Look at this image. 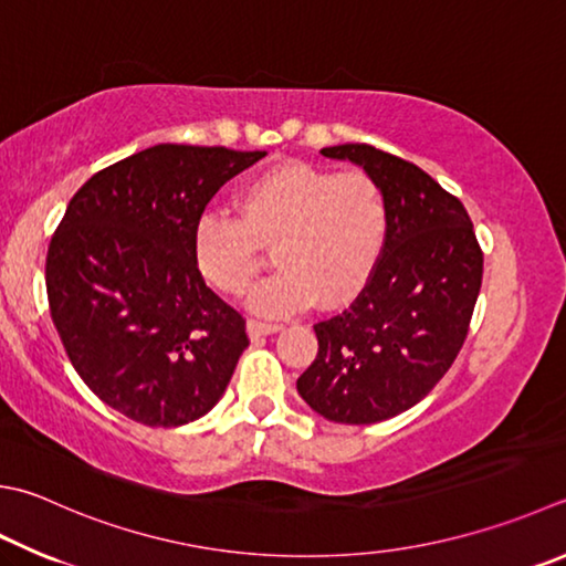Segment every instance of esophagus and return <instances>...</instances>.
I'll use <instances>...</instances> for the list:
<instances>
[{"instance_id":"esophagus-1","label":"esophagus","mask_w":566,"mask_h":566,"mask_svg":"<svg viewBox=\"0 0 566 566\" xmlns=\"http://www.w3.org/2000/svg\"><path fill=\"white\" fill-rule=\"evenodd\" d=\"M281 325L279 323H265V319H249V335L251 337H263V335H273L279 333Z\"/></svg>"}]
</instances>
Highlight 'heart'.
<instances>
[{"label": "heart", "mask_w": 566, "mask_h": 566, "mask_svg": "<svg viewBox=\"0 0 566 566\" xmlns=\"http://www.w3.org/2000/svg\"><path fill=\"white\" fill-rule=\"evenodd\" d=\"M239 219L201 217L195 231L199 273L227 295H243L261 271L263 247L281 269L251 295L263 315L293 313L313 301L339 305L361 291L381 255L389 207L375 177L283 163L249 179Z\"/></svg>", "instance_id": "heart-1"}]
</instances>
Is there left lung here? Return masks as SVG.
Segmentation results:
<instances>
[{
    "label": "left lung",
    "instance_id": "left-lung-1",
    "mask_svg": "<svg viewBox=\"0 0 566 566\" xmlns=\"http://www.w3.org/2000/svg\"><path fill=\"white\" fill-rule=\"evenodd\" d=\"M377 179L387 241L347 311L315 325L317 357L297 394L335 423H377L411 409L461 352L483 281V251L461 199L407 159L371 145L323 147Z\"/></svg>",
    "mask_w": 566,
    "mask_h": 566
}]
</instances>
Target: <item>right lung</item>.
I'll return each instance as SVG.
<instances>
[{"mask_svg":"<svg viewBox=\"0 0 566 566\" xmlns=\"http://www.w3.org/2000/svg\"><path fill=\"white\" fill-rule=\"evenodd\" d=\"M261 157L155 145L69 201L46 255L51 319L85 387L127 419H199L249 347L247 319L201 279L195 231L211 197Z\"/></svg>","mask_w":566,"mask_h":566,"instance_id":"add662e5","label":"right lung"}]
</instances>
